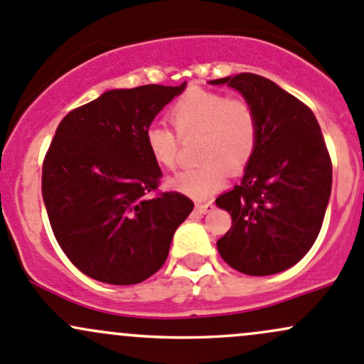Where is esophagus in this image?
<instances>
[{
  "label": "esophagus",
  "mask_w": 364,
  "mask_h": 364,
  "mask_svg": "<svg viewBox=\"0 0 364 364\" xmlns=\"http://www.w3.org/2000/svg\"><path fill=\"white\" fill-rule=\"evenodd\" d=\"M213 208H214L213 202H205V204H197V205H195V209H197V211L200 213V214H204V213L211 211Z\"/></svg>",
  "instance_id": "esophagus-1"
}]
</instances>
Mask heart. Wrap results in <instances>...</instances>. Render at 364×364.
I'll list each match as a JSON object with an SVG mask.
<instances>
[{"label": "heart", "instance_id": "heart-1", "mask_svg": "<svg viewBox=\"0 0 364 364\" xmlns=\"http://www.w3.org/2000/svg\"><path fill=\"white\" fill-rule=\"evenodd\" d=\"M172 128L151 125L144 132L150 156L164 169L178 166L181 139L198 137L195 155L200 164L171 179V186L195 200H204L223 188L228 171L240 174L255 156L259 124L250 101L225 94L190 89L167 112Z\"/></svg>", "mask_w": 364, "mask_h": 364}]
</instances>
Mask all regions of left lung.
Masks as SVG:
<instances>
[{
    "instance_id": "obj_1",
    "label": "left lung",
    "mask_w": 364,
    "mask_h": 364,
    "mask_svg": "<svg viewBox=\"0 0 364 364\" xmlns=\"http://www.w3.org/2000/svg\"><path fill=\"white\" fill-rule=\"evenodd\" d=\"M211 83L239 90L259 124L242 181L216 198L232 216L218 251L242 274L282 272L316 242L330 200L333 167L321 127L307 105L269 78L240 73Z\"/></svg>"
}]
</instances>
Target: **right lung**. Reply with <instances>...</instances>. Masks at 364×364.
Wrapping results in <instances>:
<instances>
[{
  "mask_svg": "<svg viewBox=\"0 0 364 364\" xmlns=\"http://www.w3.org/2000/svg\"><path fill=\"white\" fill-rule=\"evenodd\" d=\"M185 85L105 92L57 127L41 193L60 250L95 281L129 286L150 277L192 213L186 195L159 190L162 171L144 144L153 118Z\"/></svg>",
  "mask_w": 364,
  "mask_h": 364,
  "instance_id": "add662e5",
  "label": "right lung"
}]
</instances>
